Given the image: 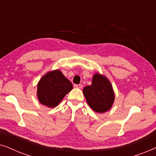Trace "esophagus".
Returning a JSON list of instances; mask_svg holds the SVG:
<instances>
[{
	"label": "esophagus",
	"instance_id": "1",
	"mask_svg": "<svg viewBox=\"0 0 156 156\" xmlns=\"http://www.w3.org/2000/svg\"><path fill=\"white\" fill-rule=\"evenodd\" d=\"M74 87L75 88H78V89H82V84H74Z\"/></svg>",
	"mask_w": 156,
	"mask_h": 156
}]
</instances>
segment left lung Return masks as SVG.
I'll return each instance as SVG.
<instances>
[{
	"label": "left lung",
	"instance_id": "obj_1",
	"mask_svg": "<svg viewBox=\"0 0 156 156\" xmlns=\"http://www.w3.org/2000/svg\"><path fill=\"white\" fill-rule=\"evenodd\" d=\"M89 106L97 113L107 112L114 101V93L111 83L105 76L95 74L92 83L83 89Z\"/></svg>",
	"mask_w": 156,
	"mask_h": 156
}]
</instances>
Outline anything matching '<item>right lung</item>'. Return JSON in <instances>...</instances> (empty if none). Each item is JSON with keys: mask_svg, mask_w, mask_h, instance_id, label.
<instances>
[{"mask_svg": "<svg viewBox=\"0 0 156 156\" xmlns=\"http://www.w3.org/2000/svg\"><path fill=\"white\" fill-rule=\"evenodd\" d=\"M73 88L72 83L59 70L45 74L37 84V97L40 103L55 107Z\"/></svg>", "mask_w": 156, "mask_h": 156, "instance_id": "obj_1", "label": "right lung"}]
</instances>
